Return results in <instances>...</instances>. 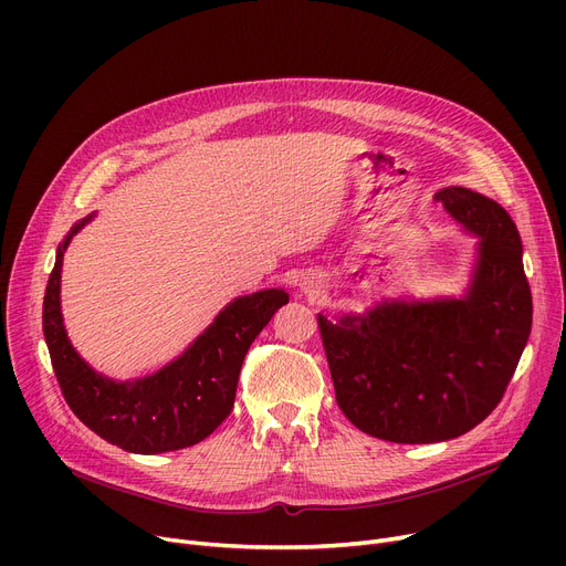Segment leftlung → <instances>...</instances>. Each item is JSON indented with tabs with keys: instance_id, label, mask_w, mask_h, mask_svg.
I'll return each mask as SVG.
<instances>
[{
	"instance_id": "8db88e82",
	"label": "left lung",
	"mask_w": 566,
	"mask_h": 566,
	"mask_svg": "<svg viewBox=\"0 0 566 566\" xmlns=\"http://www.w3.org/2000/svg\"><path fill=\"white\" fill-rule=\"evenodd\" d=\"M478 259L463 295L382 301L318 328L337 403L360 431L406 444L442 442L500 403L532 328L521 235L504 208L474 190L436 192Z\"/></svg>"
}]
</instances>
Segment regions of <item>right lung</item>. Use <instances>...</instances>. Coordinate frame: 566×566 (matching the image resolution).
Instances as JSON below:
<instances>
[{
  "mask_svg": "<svg viewBox=\"0 0 566 566\" xmlns=\"http://www.w3.org/2000/svg\"><path fill=\"white\" fill-rule=\"evenodd\" d=\"M80 220L56 248L43 298V335L66 403L103 440L133 454H163L211 436L233 408L245 353L273 314L289 303L284 289L233 298L176 360L135 380H114L88 367L73 348L62 316V263Z\"/></svg>",
  "mask_w": 566,
  "mask_h": 566,
  "instance_id": "right-lung-1",
  "label": "right lung"
}]
</instances>
